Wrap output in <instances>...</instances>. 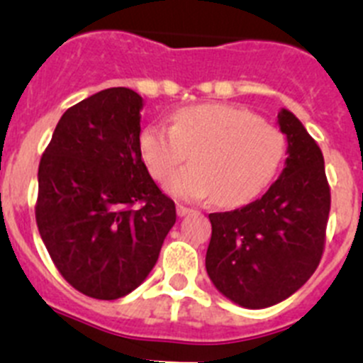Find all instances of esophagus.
<instances>
[{
	"instance_id": "esophagus-1",
	"label": "esophagus",
	"mask_w": 363,
	"mask_h": 363,
	"mask_svg": "<svg viewBox=\"0 0 363 363\" xmlns=\"http://www.w3.org/2000/svg\"><path fill=\"white\" fill-rule=\"evenodd\" d=\"M193 213V209H189V207H186V206H182V203H177V214L179 216H186V214H191Z\"/></svg>"
}]
</instances>
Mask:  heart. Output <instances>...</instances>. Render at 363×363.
Wrapping results in <instances>:
<instances>
[{
    "label": "heart",
    "instance_id": "obj_1",
    "mask_svg": "<svg viewBox=\"0 0 363 363\" xmlns=\"http://www.w3.org/2000/svg\"><path fill=\"white\" fill-rule=\"evenodd\" d=\"M190 152L192 164L171 174ZM140 152L157 181L177 199L216 195L223 207L241 206L259 195L279 172L286 138L279 128L241 106L193 104L172 117V125L150 124L140 135Z\"/></svg>",
    "mask_w": 363,
    "mask_h": 363
}]
</instances>
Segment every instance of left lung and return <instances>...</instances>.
Instances as JSON below:
<instances>
[{
	"label": "left lung",
	"mask_w": 363,
	"mask_h": 363,
	"mask_svg": "<svg viewBox=\"0 0 363 363\" xmlns=\"http://www.w3.org/2000/svg\"><path fill=\"white\" fill-rule=\"evenodd\" d=\"M277 122L287 138L279 179L241 209L209 214L207 275L225 298L245 308L287 300L311 279L325 248V157L296 115L282 108Z\"/></svg>",
	"instance_id": "8db88e82"
}]
</instances>
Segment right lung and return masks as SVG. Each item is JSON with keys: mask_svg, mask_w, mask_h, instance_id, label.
Wrapping results in <instances>:
<instances>
[{"mask_svg": "<svg viewBox=\"0 0 363 363\" xmlns=\"http://www.w3.org/2000/svg\"><path fill=\"white\" fill-rule=\"evenodd\" d=\"M142 110L131 88L86 97L62 115L38 164L42 241L63 279L97 300L149 277L177 218L142 160Z\"/></svg>", "mask_w": 363, "mask_h": 363, "instance_id": "1", "label": "right lung"}]
</instances>
